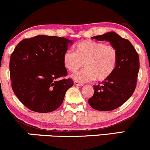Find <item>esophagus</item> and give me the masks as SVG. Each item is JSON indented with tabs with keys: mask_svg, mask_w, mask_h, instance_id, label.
I'll return each mask as SVG.
<instances>
[{
	"mask_svg": "<svg viewBox=\"0 0 150 150\" xmlns=\"http://www.w3.org/2000/svg\"><path fill=\"white\" fill-rule=\"evenodd\" d=\"M74 83H75V85H76V86H83V83H78V82H77V81L74 82Z\"/></svg>",
	"mask_w": 150,
	"mask_h": 150,
	"instance_id": "esophagus-1",
	"label": "esophagus"
}]
</instances>
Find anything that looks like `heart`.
Listing matches in <instances>:
<instances>
[{
  "label": "heart",
  "instance_id": "1",
  "mask_svg": "<svg viewBox=\"0 0 150 150\" xmlns=\"http://www.w3.org/2000/svg\"><path fill=\"white\" fill-rule=\"evenodd\" d=\"M63 64L70 72H76L83 67L86 69L72 75V78L79 83L95 80L103 81L113 73L118 61V52L112 45L103 42L85 40L75 47V52L67 50L63 54Z\"/></svg>",
  "mask_w": 150,
  "mask_h": 150
}]
</instances>
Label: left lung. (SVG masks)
<instances>
[{
	"mask_svg": "<svg viewBox=\"0 0 150 150\" xmlns=\"http://www.w3.org/2000/svg\"><path fill=\"white\" fill-rule=\"evenodd\" d=\"M92 39L108 41L117 50L118 61L113 73L107 80L94 86L93 96L88 99V103L94 109L112 111L125 103L134 92L139 70V57L128 39L113 31Z\"/></svg>",
	"mask_w": 150,
	"mask_h": 150,
	"instance_id": "8db88e82",
	"label": "left lung"
}]
</instances>
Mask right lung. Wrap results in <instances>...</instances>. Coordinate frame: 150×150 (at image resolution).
Masks as SVG:
<instances>
[{
	"instance_id": "obj_1",
	"label": "right lung",
	"mask_w": 150,
	"mask_h": 150,
	"mask_svg": "<svg viewBox=\"0 0 150 150\" xmlns=\"http://www.w3.org/2000/svg\"><path fill=\"white\" fill-rule=\"evenodd\" d=\"M72 42L39 35L23 39L14 49L9 63L12 89L29 109L48 113L62 105L66 91L74 84L71 78H63L67 75L63 54Z\"/></svg>"
}]
</instances>
